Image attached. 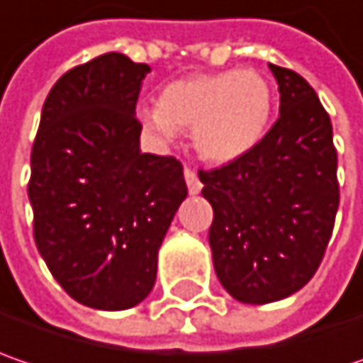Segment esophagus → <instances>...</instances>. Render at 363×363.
Returning <instances> with one entry per match:
<instances>
[{"instance_id":"esophagus-1","label":"esophagus","mask_w":363,"mask_h":363,"mask_svg":"<svg viewBox=\"0 0 363 363\" xmlns=\"http://www.w3.org/2000/svg\"><path fill=\"white\" fill-rule=\"evenodd\" d=\"M184 181H186V186H189V193H191V195H197V193L201 191V181L197 179L195 170L184 168Z\"/></svg>"}]
</instances>
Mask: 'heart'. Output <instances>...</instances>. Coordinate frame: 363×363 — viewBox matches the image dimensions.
<instances>
[{
    "instance_id": "obj_1",
    "label": "heart",
    "mask_w": 363,
    "mask_h": 363,
    "mask_svg": "<svg viewBox=\"0 0 363 363\" xmlns=\"http://www.w3.org/2000/svg\"><path fill=\"white\" fill-rule=\"evenodd\" d=\"M273 113V92L252 69L179 77L162 88L158 106L139 111L141 125L164 139L191 129L197 154L216 164L246 156L265 138Z\"/></svg>"
}]
</instances>
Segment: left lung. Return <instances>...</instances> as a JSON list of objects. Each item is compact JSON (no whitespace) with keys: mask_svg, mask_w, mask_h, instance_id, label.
<instances>
[{"mask_svg":"<svg viewBox=\"0 0 363 363\" xmlns=\"http://www.w3.org/2000/svg\"><path fill=\"white\" fill-rule=\"evenodd\" d=\"M279 118L246 156L199 170L213 207L209 246L224 289L242 304H269L302 289L323 261L337 207L333 127L300 74L269 63Z\"/></svg>","mask_w":363,"mask_h":363,"instance_id":"8db88e82","label":"left lung"}]
</instances>
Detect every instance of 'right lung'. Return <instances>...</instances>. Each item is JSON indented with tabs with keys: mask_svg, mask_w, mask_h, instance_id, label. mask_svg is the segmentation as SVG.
Here are the masks:
<instances>
[{
	"mask_svg": "<svg viewBox=\"0 0 363 363\" xmlns=\"http://www.w3.org/2000/svg\"><path fill=\"white\" fill-rule=\"evenodd\" d=\"M150 65L106 53L45 100L28 199L40 257L75 302L127 310L156 284L158 250L186 199L182 164L143 154L135 118Z\"/></svg>",
	"mask_w": 363,
	"mask_h": 363,
	"instance_id": "obj_1",
	"label": "right lung"
}]
</instances>
